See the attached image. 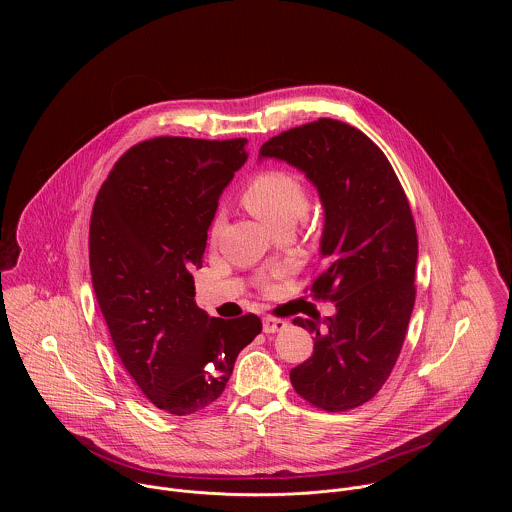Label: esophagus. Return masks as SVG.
I'll return each instance as SVG.
<instances>
[{
    "label": "esophagus",
    "mask_w": 512,
    "mask_h": 512,
    "mask_svg": "<svg viewBox=\"0 0 512 512\" xmlns=\"http://www.w3.org/2000/svg\"><path fill=\"white\" fill-rule=\"evenodd\" d=\"M262 327H264V333L270 335V333H278V331L286 329L288 323L284 319H278V317H264Z\"/></svg>",
    "instance_id": "34e87169"
}]
</instances>
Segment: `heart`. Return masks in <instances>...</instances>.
<instances>
[{"instance_id": "1", "label": "heart", "mask_w": 512, "mask_h": 512, "mask_svg": "<svg viewBox=\"0 0 512 512\" xmlns=\"http://www.w3.org/2000/svg\"><path fill=\"white\" fill-rule=\"evenodd\" d=\"M244 207L274 230H290L307 209V191L299 175L286 169H264L250 177L242 189ZM222 215L217 213L209 234L217 238Z\"/></svg>"}]
</instances>
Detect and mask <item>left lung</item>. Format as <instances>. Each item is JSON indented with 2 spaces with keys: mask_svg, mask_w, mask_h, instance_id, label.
I'll list each match as a JSON object with an SVG mask.
<instances>
[{
  "mask_svg": "<svg viewBox=\"0 0 512 512\" xmlns=\"http://www.w3.org/2000/svg\"><path fill=\"white\" fill-rule=\"evenodd\" d=\"M260 153L301 169L325 207V260L307 290L337 313L323 327L293 319L315 335L313 355L290 372L293 388L325 412L353 410L388 380L414 309L418 234L408 197L382 149L339 120L282 132Z\"/></svg>",
  "mask_w": 512,
  "mask_h": 512,
  "instance_id": "left-lung-1",
  "label": "left lung"
}]
</instances>
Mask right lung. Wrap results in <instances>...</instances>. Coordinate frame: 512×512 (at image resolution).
<instances>
[{"label": "right lung", "mask_w": 512, "mask_h": 512, "mask_svg": "<svg viewBox=\"0 0 512 512\" xmlns=\"http://www.w3.org/2000/svg\"><path fill=\"white\" fill-rule=\"evenodd\" d=\"M246 144L175 136L136 144L92 207L90 274L112 343L147 400L173 416L211 406L238 353L262 331L254 313L209 317L191 276Z\"/></svg>", "instance_id": "1"}]
</instances>
